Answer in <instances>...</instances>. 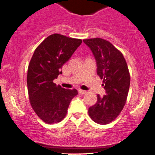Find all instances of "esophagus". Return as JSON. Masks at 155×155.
<instances>
[{
    "instance_id": "1",
    "label": "esophagus",
    "mask_w": 155,
    "mask_h": 155,
    "mask_svg": "<svg viewBox=\"0 0 155 155\" xmlns=\"http://www.w3.org/2000/svg\"><path fill=\"white\" fill-rule=\"evenodd\" d=\"M79 93L80 94H85L87 93V91H86L81 90V89H79Z\"/></svg>"
}]
</instances>
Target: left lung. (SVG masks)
<instances>
[{
	"label": "left lung",
	"mask_w": 155,
	"mask_h": 155,
	"mask_svg": "<svg viewBox=\"0 0 155 155\" xmlns=\"http://www.w3.org/2000/svg\"><path fill=\"white\" fill-rule=\"evenodd\" d=\"M96 60L97 73L104 79V97L88 109V115L99 124H107L116 118L125 105L130 77L122 53L109 41L101 38L83 40Z\"/></svg>",
	"instance_id": "obj_1"
}]
</instances>
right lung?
I'll use <instances>...</instances> for the list:
<instances>
[{
    "instance_id": "right-lung-1",
    "label": "right lung",
    "mask_w": 155,
    "mask_h": 155,
    "mask_svg": "<svg viewBox=\"0 0 155 155\" xmlns=\"http://www.w3.org/2000/svg\"><path fill=\"white\" fill-rule=\"evenodd\" d=\"M79 39L54 34L46 37L35 49L28 65V91L31 105L44 122H60L67 115L76 89H65L53 80L61 74L62 66L82 43Z\"/></svg>"
}]
</instances>
